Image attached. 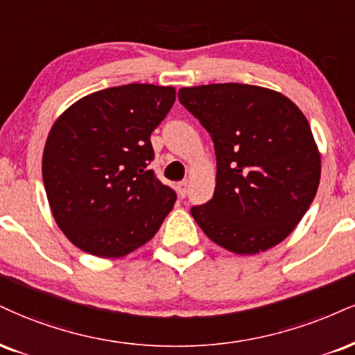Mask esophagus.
I'll use <instances>...</instances> for the list:
<instances>
[{
  "label": "esophagus",
  "instance_id": "obj_1",
  "mask_svg": "<svg viewBox=\"0 0 355 355\" xmlns=\"http://www.w3.org/2000/svg\"><path fill=\"white\" fill-rule=\"evenodd\" d=\"M177 191L180 196H185L187 195V182L177 183Z\"/></svg>",
  "mask_w": 355,
  "mask_h": 355
}]
</instances>
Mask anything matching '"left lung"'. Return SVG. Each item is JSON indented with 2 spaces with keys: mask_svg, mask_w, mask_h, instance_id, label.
<instances>
[{
  "mask_svg": "<svg viewBox=\"0 0 355 355\" xmlns=\"http://www.w3.org/2000/svg\"><path fill=\"white\" fill-rule=\"evenodd\" d=\"M178 101L215 145V193L190 210L200 228L238 254L283 241L311 207L321 178L304 114L283 94L238 83L183 87Z\"/></svg>",
  "mask_w": 355,
  "mask_h": 355,
  "instance_id": "left-lung-1",
  "label": "left lung"
}]
</instances>
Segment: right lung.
I'll use <instances>...</instances> for the list:
<instances>
[{
	"label": "right lung",
	"mask_w": 355,
	"mask_h": 355,
	"mask_svg": "<svg viewBox=\"0 0 355 355\" xmlns=\"http://www.w3.org/2000/svg\"><path fill=\"white\" fill-rule=\"evenodd\" d=\"M175 89L127 84L94 92L55 121L42 153L54 220L85 253L121 258L159 232L177 193L148 168L152 132Z\"/></svg>",
	"instance_id": "right-lung-1"
}]
</instances>
